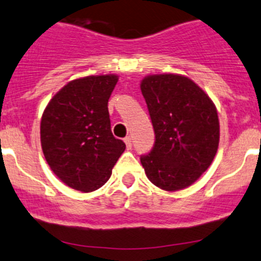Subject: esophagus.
<instances>
[{"mask_svg": "<svg viewBox=\"0 0 261 261\" xmlns=\"http://www.w3.org/2000/svg\"><path fill=\"white\" fill-rule=\"evenodd\" d=\"M123 140H125L126 146H127L128 149H130L131 146H133V139H131V136H126V138L123 139Z\"/></svg>", "mask_w": 261, "mask_h": 261, "instance_id": "esophagus-1", "label": "esophagus"}]
</instances>
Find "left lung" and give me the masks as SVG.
Segmentation results:
<instances>
[{
    "instance_id": "1",
    "label": "left lung",
    "mask_w": 261,
    "mask_h": 261,
    "mask_svg": "<svg viewBox=\"0 0 261 261\" xmlns=\"http://www.w3.org/2000/svg\"><path fill=\"white\" fill-rule=\"evenodd\" d=\"M155 141L140 156L146 177L166 191L194 184L213 162L219 144L217 108L191 79L176 74L141 80Z\"/></svg>"
}]
</instances>
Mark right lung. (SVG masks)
Returning <instances> with one entry per match:
<instances>
[{"label": "right lung", "instance_id": "right-lung-1", "mask_svg": "<svg viewBox=\"0 0 261 261\" xmlns=\"http://www.w3.org/2000/svg\"><path fill=\"white\" fill-rule=\"evenodd\" d=\"M117 82L113 74L72 80L43 112L40 143L45 161L63 184L77 191L102 187L126 148L113 136L108 113Z\"/></svg>", "mask_w": 261, "mask_h": 261}]
</instances>
